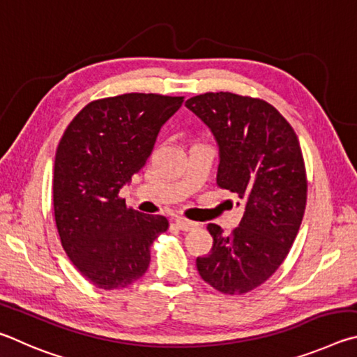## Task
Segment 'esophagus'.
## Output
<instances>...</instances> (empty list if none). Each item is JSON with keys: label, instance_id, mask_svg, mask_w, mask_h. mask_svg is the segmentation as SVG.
I'll return each instance as SVG.
<instances>
[{"label": "esophagus", "instance_id": "esophagus-1", "mask_svg": "<svg viewBox=\"0 0 357 357\" xmlns=\"http://www.w3.org/2000/svg\"><path fill=\"white\" fill-rule=\"evenodd\" d=\"M175 226H177L180 230H183V232H188V230L195 229L197 224L192 221H186L183 218H178V220H175Z\"/></svg>", "mask_w": 357, "mask_h": 357}]
</instances>
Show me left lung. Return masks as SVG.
Here are the masks:
<instances>
[{
    "instance_id": "obj_1",
    "label": "left lung",
    "mask_w": 357,
    "mask_h": 357,
    "mask_svg": "<svg viewBox=\"0 0 357 357\" xmlns=\"http://www.w3.org/2000/svg\"><path fill=\"white\" fill-rule=\"evenodd\" d=\"M185 106L215 137L218 185L245 205L232 235L208 224L213 248L197 257V271L218 291L243 295L276 273L298 235L307 199L301 147L290 123L264 100L208 92Z\"/></svg>"
}]
</instances>
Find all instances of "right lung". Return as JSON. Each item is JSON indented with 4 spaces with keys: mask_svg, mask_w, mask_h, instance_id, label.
I'll return each instance as SVG.
<instances>
[{
    "mask_svg": "<svg viewBox=\"0 0 357 357\" xmlns=\"http://www.w3.org/2000/svg\"><path fill=\"white\" fill-rule=\"evenodd\" d=\"M183 97L123 93L84 106L62 135L54 158L53 205L68 259L105 290L147 271L150 245L166 232L165 216L127 208L119 192L146 165L160 130Z\"/></svg>",
    "mask_w": 357,
    "mask_h": 357,
    "instance_id": "obj_1",
    "label": "right lung"
}]
</instances>
